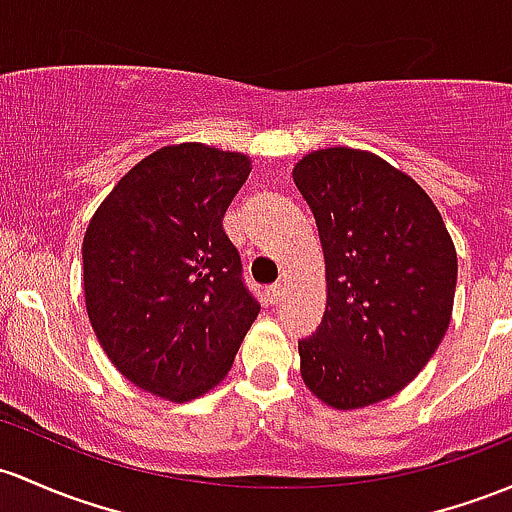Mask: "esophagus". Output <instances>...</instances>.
Returning <instances> with one entry per match:
<instances>
[{
	"instance_id": "1",
	"label": "esophagus",
	"mask_w": 512,
	"mask_h": 512,
	"mask_svg": "<svg viewBox=\"0 0 512 512\" xmlns=\"http://www.w3.org/2000/svg\"><path fill=\"white\" fill-rule=\"evenodd\" d=\"M266 298H268V302H271V305H278L280 300H283V285H271V288L266 290Z\"/></svg>"
}]
</instances>
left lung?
Listing matches in <instances>:
<instances>
[{"label": "left lung", "mask_w": 512, "mask_h": 512, "mask_svg": "<svg viewBox=\"0 0 512 512\" xmlns=\"http://www.w3.org/2000/svg\"><path fill=\"white\" fill-rule=\"evenodd\" d=\"M293 180L315 214L327 271L320 327L298 342L302 381L329 408L381 403L447 334L454 241L430 195L368 151H312Z\"/></svg>", "instance_id": "left-lung-1"}]
</instances>
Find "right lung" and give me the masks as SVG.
<instances>
[{
  "label": "right lung",
  "mask_w": 512,
  "mask_h": 512,
  "mask_svg": "<svg viewBox=\"0 0 512 512\" xmlns=\"http://www.w3.org/2000/svg\"><path fill=\"white\" fill-rule=\"evenodd\" d=\"M249 173L244 153L158 148L104 197L82 241L85 307L104 354L173 403L224 381L261 310L222 227Z\"/></svg>",
  "instance_id": "right-lung-1"
}]
</instances>
